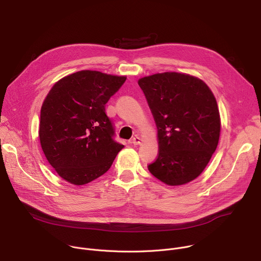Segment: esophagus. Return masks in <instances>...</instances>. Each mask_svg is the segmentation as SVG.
I'll use <instances>...</instances> for the list:
<instances>
[{"mask_svg":"<svg viewBox=\"0 0 261 261\" xmlns=\"http://www.w3.org/2000/svg\"><path fill=\"white\" fill-rule=\"evenodd\" d=\"M131 143H132V144H134V145H138V144L140 143V138H139L138 136L133 137V138H132V140H131Z\"/></svg>","mask_w":261,"mask_h":261,"instance_id":"1","label":"esophagus"}]
</instances>
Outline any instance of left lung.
<instances>
[{
	"mask_svg": "<svg viewBox=\"0 0 261 261\" xmlns=\"http://www.w3.org/2000/svg\"><path fill=\"white\" fill-rule=\"evenodd\" d=\"M158 130L159 154L147 166L169 186L195 179L216 151L221 121L216 98L201 80L164 72L138 81Z\"/></svg>",
	"mask_w": 261,
	"mask_h": 261,
	"instance_id": "obj_1",
	"label": "left lung"
}]
</instances>
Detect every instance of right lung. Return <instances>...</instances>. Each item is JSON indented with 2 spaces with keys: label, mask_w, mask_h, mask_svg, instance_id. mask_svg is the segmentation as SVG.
Masks as SVG:
<instances>
[{
  "label": "right lung",
  "mask_w": 261,
  "mask_h": 261,
  "mask_svg": "<svg viewBox=\"0 0 261 261\" xmlns=\"http://www.w3.org/2000/svg\"><path fill=\"white\" fill-rule=\"evenodd\" d=\"M126 79L83 70L56 83L44 99L39 126L42 151L70 184L85 185L104 174L124 147L114 139L105 104Z\"/></svg>",
  "instance_id": "add662e5"
}]
</instances>
